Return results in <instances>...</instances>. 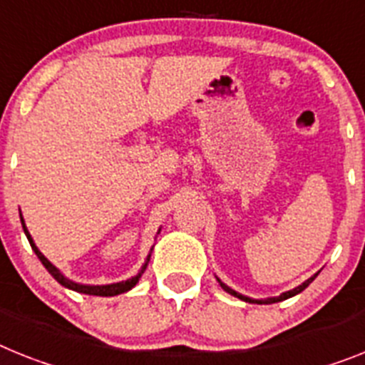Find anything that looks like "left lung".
<instances>
[{
  "mask_svg": "<svg viewBox=\"0 0 365 365\" xmlns=\"http://www.w3.org/2000/svg\"><path fill=\"white\" fill-rule=\"evenodd\" d=\"M315 277H317V274H314V277H310L306 282H302L301 286L293 287V289H289V292L280 293V295H278V297H269V299H250V297H247V295H241V293H237V292H235V289H232V287H230V286H226L225 282H220V278H217V277L215 278H217V282H219V284H220V287H222V289H225L226 293L237 297V299H241V301L252 302V304H272V302L286 301V299H292V297H295V295H299V293H301V292H304L306 287L310 286L312 282H314Z\"/></svg>",
  "mask_w": 365,
  "mask_h": 365,
  "instance_id": "1",
  "label": "left lung"
}]
</instances>
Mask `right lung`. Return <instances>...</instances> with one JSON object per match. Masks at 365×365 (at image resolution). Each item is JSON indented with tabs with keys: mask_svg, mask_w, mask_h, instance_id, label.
Segmentation results:
<instances>
[{
	"mask_svg": "<svg viewBox=\"0 0 365 365\" xmlns=\"http://www.w3.org/2000/svg\"><path fill=\"white\" fill-rule=\"evenodd\" d=\"M20 220H21V228H24V234H26L27 241H29V245H31L33 252L36 254V258L41 259L42 265H44L46 269H48V272H50L51 277L55 278V280L59 282L61 286L68 287V289H72V292H78V293H85V295H96V297H115V295H120V293H125L130 292L131 287L137 286V282L140 280V277H143V272L146 271V267H148V262H150V256H152V250H154V247L150 249V254L146 256L145 263H143V267H140V271L137 272L135 277L128 278V280H122V282H115V284H102V286H94V284H81V282H73L70 280L68 277H64L63 272L59 271V269L55 267L53 263L50 262V259L46 258L44 254L38 250V247L35 245V241H33L31 234H29V230H27L26 226V220H24V217H21L20 213ZM161 232V228L158 230V234Z\"/></svg>",
	"mask_w": 365,
	"mask_h": 365,
	"instance_id": "right-lung-1",
	"label": "right lung"
}]
</instances>
